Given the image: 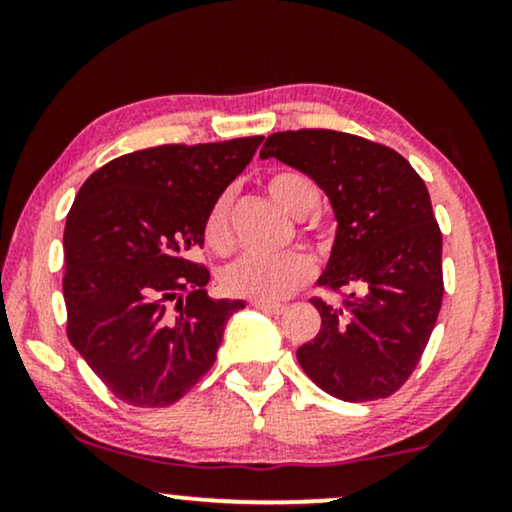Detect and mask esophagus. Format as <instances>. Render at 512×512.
Listing matches in <instances>:
<instances>
[{"mask_svg": "<svg viewBox=\"0 0 512 512\" xmlns=\"http://www.w3.org/2000/svg\"><path fill=\"white\" fill-rule=\"evenodd\" d=\"M251 307H256V310H263L268 314H282L286 307L279 305V303H263V300H251Z\"/></svg>", "mask_w": 512, "mask_h": 512, "instance_id": "1", "label": "esophagus"}]
</instances>
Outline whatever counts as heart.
Returning <instances> with one entry per match:
<instances>
[{
  "instance_id": "b5f03b06",
  "label": "heart",
  "mask_w": 512,
  "mask_h": 512,
  "mask_svg": "<svg viewBox=\"0 0 512 512\" xmlns=\"http://www.w3.org/2000/svg\"><path fill=\"white\" fill-rule=\"evenodd\" d=\"M265 191L284 212L300 219L298 235L310 247L324 251L326 233L317 223L303 219L317 207L319 191L307 174L298 170H275L263 181ZM205 244L216 256H228L235 249L233 226V191H223L209 207L205 219ZM314 263L305 251H286L282 256H244L221 272V284L230 296L263 300L289 298L312 282Z\"/></svg>"
}]
</instances>
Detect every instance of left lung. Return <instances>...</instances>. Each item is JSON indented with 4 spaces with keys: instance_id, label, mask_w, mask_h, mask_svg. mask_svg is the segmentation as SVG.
<instances>
[{
    "instance_id": "1",
    "label": "left lung",
    "mask_w": 512,
    "mask_h": 512,
    "mask_svg": "<svg viewBox=\"0 0 512 512\" xmlns=\"http://www.w3.org/2000/svg\"><path fill=\"white\" fill-rule=\"evenodd\" d=\"M261 158L305 172L331 198L338 235L312 298L317 338L298 349L307 377L349 403L396 394L422 361L443 305V233L424 179L401 153L338 130H286Z\"/></svg>"
}]
</instances>
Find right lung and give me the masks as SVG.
Returning a JSON list of instances; mask_svg holds the SVG:
<instances>
[{
  "instance_id": "add662e5",
  "label": "right lung",
  "mask_w": 512,
  "mask_h": 512,
  "mask_svg": "<svg viewBox=\"0 0 512 512\" xmlns=\"http://www.w3.org/2000/svg\"><path fill=\"white\" fill-rule=\"evenodd\" d=\"M261 142L160 144L83 181L65 226L67 338L123 403L165 408L214 366L244 303L209 298L193 254L209 207Z\"/></svg>"
}]
</instances>
